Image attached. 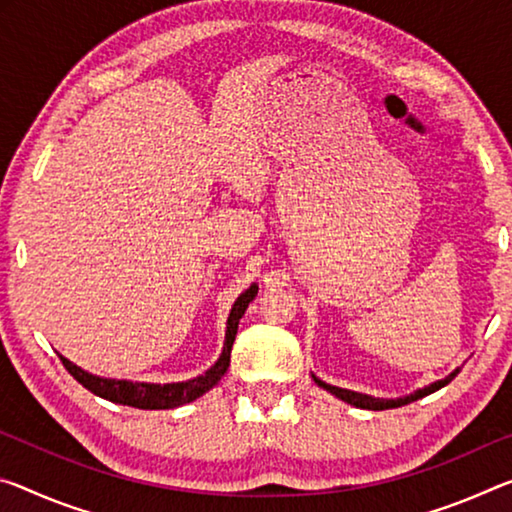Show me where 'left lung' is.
<instances>
[{"mask_svg":"<svg viewBox=\"0 0 512 512\" xmlns=\"http://www.w3.org/2000/svg\"><path fill=\"white\" fill-rule=\"evenodd\" d=\"M458 373H460V369L451 371L449 376H446L444 380H437V383H431L428 387H421V389H417L415 394L401 396V399H376V396L353 392V389H342V387L328 385V383H323V380H319L316 376H312V378H314V383L319 385V387L326 389V392H330L332 396H337V399H342L344 403H351V405H355V408H362V410H389V408H401V405H408V403L417 401V399H424V396L437 392V389H440V387L449 385L451 380L458 376Z\"/></svg>","mask_w":512,"mask_h":512,"instance_id":"8db88e82","label":"left lung"}]
</instances>
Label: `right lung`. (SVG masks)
I'll return each mask as SVG.
<instances>
[{
	"instance_id": "right-lung-1",
	"label": "right lung",
	"mask_w": 512,
	"mask_h": 512,
	"mask_svg": "<svg viewBox=\"0 0 512 512\" xmlns=\"http://www.w3.org/2000/svg\"><path fill=\"white\" fill-rule=\"evenodd\" d=\"M255 296H257V285H250V289L243 291V294L234 300L230 316H227V330H225V344H223L221 358L216 360L212 369L202 373V376L184 380V383L157 385V383H132V380L100 378L77 367V364H72L68 358H63V355H59V358L63 362V367L68 369L70 376L75 378L77 383L84 385L88 392L100 396V399H107L120 405H132V408H139V410L180 408V405L200 399L202 394L209 392V389H212L218 380L225 376L227 367H230V353H232L234 337H237L239 319L243 316V312L248 310L250 300Z\"/></svg>"
}]
</instances>
